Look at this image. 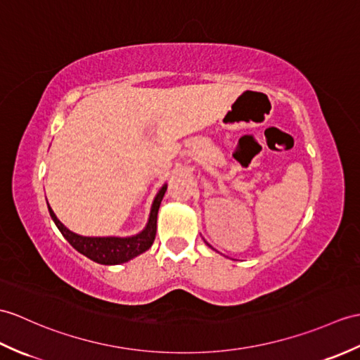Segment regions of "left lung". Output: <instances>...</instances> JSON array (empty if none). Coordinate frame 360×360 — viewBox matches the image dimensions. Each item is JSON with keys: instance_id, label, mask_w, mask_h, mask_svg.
I'll use <instances>...</instances> for the list:
<instances>
[{"instance_id": "1", "label": "left lung", "mask_w": 360, "mask_h": 360, "mask_svg": "<svg viewBox=\"0 0 360 360\" xmlns=\"http://www.w3.org/2000/svg\"><path fill=\"white\" fill-rule=\"evenodd\" d=\"M207 245H208V244H207ZM208 247H210V245H208Z\"/></svg>"}]
</instances>
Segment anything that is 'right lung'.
I'll use <instances>...</instances> for the list:
<instances>
[{"mask_svg": "<svg viewBox=\"0 0 360 360\" xmlns=\"http://www.w3.org/2000/svg\"><path fill=\"white\" fill-rule=\"evenodd\" d=\"M167 184L158 191L152 208H150L148 221L146 227L142 231L136 233L133 236H81L78 233H73L69 230L65 225L56 218L52 208H50L49 202V213L52 216V219L58 230L61 231V235L67 239V242L79 252L81 255L87 256L94 262L103 264V265H118L129 262L130 259L139 256L141 253L147 252V250L152 247L155 236H156V218H158V210H160L161 200L165 195Z\"/></svg>", "mask_w": 360, "mask_h": 360, "instance_id": "right-lung-1", "label": "right lung"}]
</instances>
